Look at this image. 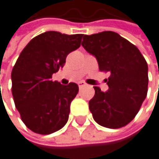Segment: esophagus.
Returning a JSON list of instances; mask_svg holds the SVG:
<instances>
[{
	"label": "esophagus",
	"instance_id": "1",
	"mask_svg": "<svg viewBox=\"0 0 159 159\" xmlns=\"http://www.w3.org/2000/svg\"><path fill=\"white\" fill-rule=\"evenodd\" d=\"M78 86H79V88L81 89V88H83V87H85V86H86V83H85V82H83V81H81V82H79V83H78Z\"/></svg>",
	"mask_w": 159,
	"mask_h": 159
}]
</instances>
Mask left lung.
Returning a JSON list of instances; mask_svg holds the SVG:
<instances>
[{
    "mask_svg": "<svg viewBox=\"0 0 159 159\" xmlns=\"http://www.w3.org/2000/svg\"><path fill=\"white\" fill-rule=\"evenodd\" d=\"M83 47L93 55L101 71H109L106 92L94 87L89 101L94 120L109 129L128 125L138 114L147 95L148 66L140 50L114 31L82 35Z\"/></svg>",
    "mask_w": 159,
    "mask_h": 159,
    "instance_id": "1",
    "label": "left lung"
}]
</instances>
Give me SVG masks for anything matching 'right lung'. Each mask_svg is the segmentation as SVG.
I'll list each match as a JSON object with an SVG mask.
<instances>
[{"mask_svg": "<svg viewBox=\"0 0 159 159\" xmlns=\"http://www.w3.org/2000/svg\"><path fill=\"white\" fill-rule=\"evenodd\" d=\"M82 35L43 32L25 46L12 70L16 108L26 127L35 133L51 134L68 121L79 88L75 83L63 86L51 78L64 66L68 54L80 47Z\"/></svg>", "mask_w": 159, "mask_h": 159, "instance_id": "right-lung-1", "label": "right lung"}]
</instances>
